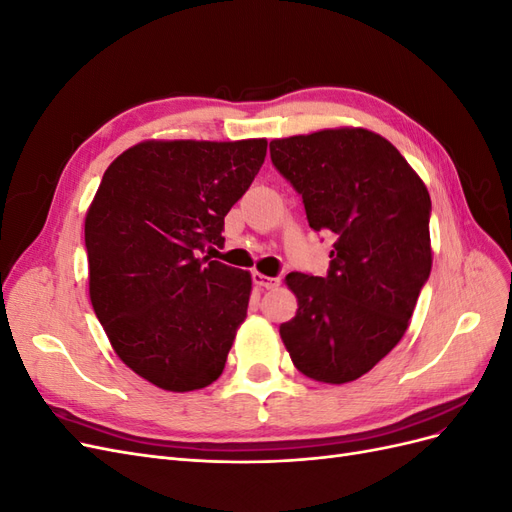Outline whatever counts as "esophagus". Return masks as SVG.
<instances>
[{
  "mask_svg": "<svg viewBox=\"0 0 512 512\" xmlns=\"http://www.w3.org/2000/svg\"><path fill=\"white\" fill-rule=\"evenodd\" d=\"M252 280L258 288H265V290H273V288L280 286V280H275V277H269V275H262L258 271L252 273Z\"/></svg>",
  "mask_w": 512,
  "mask_h": 512,
  "instance_id": "esophagus-1",
  "label": "esophagus"
}]
</instances>
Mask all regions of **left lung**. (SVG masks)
Listing matches in <instances>:
<instances>
[{"instance_id":"8db88e82","label":"left lung","mask_w":512,"mask_h":512,"mask_svg":"<svg viewBox=\"0 0 512 512\" xmlns=\"http://www.w3.org/2000/svg\"><path fill=\"white\" fill-rule=\"evenodd\" d=\"M275 168L303 196L307 222L335 243L329 273H288L299 309L280 327L301 374L346 384L404 337L431 271V198L380 134L331 128L271 141Z\"/></svg>"}]
</instances>
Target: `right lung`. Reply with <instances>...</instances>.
<instances>
[{"label":"right lung","instance_id":"right-lung-1","mask_svg":"<svg viewBox=\"0 0 512 512\" xmlns=\"http://www.w3.org/2000/svg\"><path fill=\"white\" fill-rule=\"evenodd\" d=\"M267 138L143 141L106 168L85 215L89 299L119 359L158 389L218 380L247 316L250 271L203 256L250 188Z\"/></svg>","mask_w":512,"mask_h":512}]
</instances>
